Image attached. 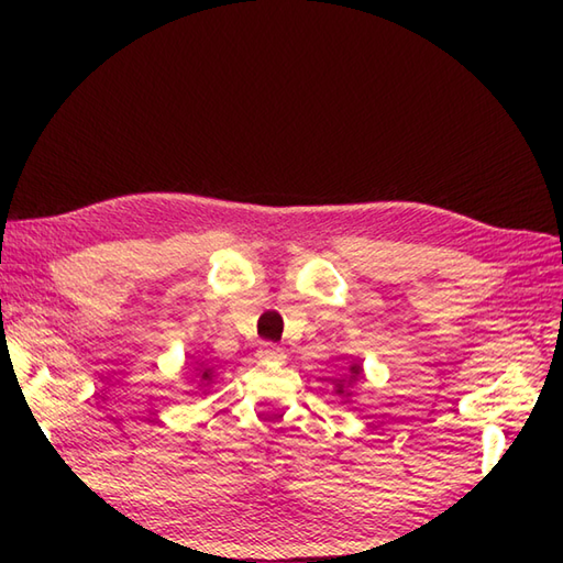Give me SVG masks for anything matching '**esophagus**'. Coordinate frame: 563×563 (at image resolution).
<instances>
[{"instance_id": "34e87169", "label": "esophagus", "mask_w": 563, "mask_h": 563, "mask_svg": "<svg viewBox=\"0 0 563 563\" xmlns=\"http://www.w3.org/2000/svg\"><path fill=\"white\" fill-rule=\"evenodd\" d=\"M256 357L263 365H278V363L285 361V351L278 349V345H273V343H263L261 349L256 351Z\"/></svg>"}]
</instances>
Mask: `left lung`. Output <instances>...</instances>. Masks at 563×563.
I'll use <instances>...</instances> for the list:
<instances>
[{
  "mask_svg": "<svg viewBox=\"0 0 563 563\" xmlns=\"http://www.w3.org/2000/svg\"><path fill=\"white\" fill-rule=\"evenodd\" d=\"M365 379V369H363V363L361 361H351L349 367H345V375L343 377H333V394H339V397L343 399V404H351L353 399V385H357V382Z\"/></svg>",
  "mask_w": 563,
  "mask_h": 563,
  "instance_id": "obj_1",
  "label": "left lung"
}]
</instances>
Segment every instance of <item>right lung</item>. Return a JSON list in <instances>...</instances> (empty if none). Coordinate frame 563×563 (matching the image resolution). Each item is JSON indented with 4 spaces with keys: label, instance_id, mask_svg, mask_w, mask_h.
<instances>
[{
    "label": "right lung",
    "instance_id": "1",
    "mask_svg": "<svg viewBox=\"0 0 563 563\" xmlns=\"http://www.w3.org/2000/svg\"><path fill=\"white\" fill-rule=\"evenodd\" d=\"M214 369H218V365H212L210 361H202V357L194 355V363L188 365L190 387L198 389L200 394H208V389L212 387V382L218 379V373H214ZM194 389H190V391H194Z\"/></svg>",
    "mask_w": 563,
    "mask_h": 563
}]
</instances>
